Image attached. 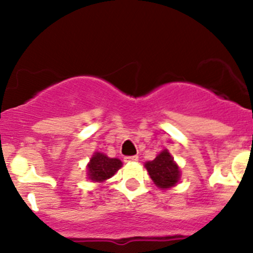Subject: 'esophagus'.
Listing matches in <instances>:
<instances>
[{
  "label": "esophagus",
  "instance_id": "1",
  "mask_svg": "<svg viewBox=\"0 0 253 253\" xmlns=\"http://www.w3.org/2000/svg\"><path fill=\"white\" fill-rule=\"evenodd\" d=\"M137 160H138V157H137V155L125 158V162H126V163H134V162H137Z\"/></svg>",
  "mask_w": 253,
  "mask_h": 253
}]
</instances>
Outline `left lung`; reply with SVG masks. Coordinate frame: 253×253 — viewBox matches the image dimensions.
<instances>
[{"label":"left lung","instance_id":"obj_1","mask_svg":"<svg viewBox=\"0 0 253 253\" xmlns=\"http://www.w3.org/2000/svg\"><path fill=\"white\" fill-rule=\"evenodd\" d=\"M144 167L153 182L163 190L172 187L180 180V168L167 149L160 152L154 160L145 163Z\"/></svg>","mask_w":253,"mask_h":253}]
</instances>
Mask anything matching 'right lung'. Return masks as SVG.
<instances>
[{"instance_id":"1","label":"right lung","mask_w":253,"mask_h":253,"mask_svg":"<svg viewBox=\"0 0 253 253\" xmlns=\"http://www.w3.org/2000/svg\"><path fill=\"white\" fill-rule=\"evenodd\" d=\"M122 167V162L116 158H109L103 153H94L88 164V177L94 182H104L116 174Z\"/></svg>"}]
</instances>
